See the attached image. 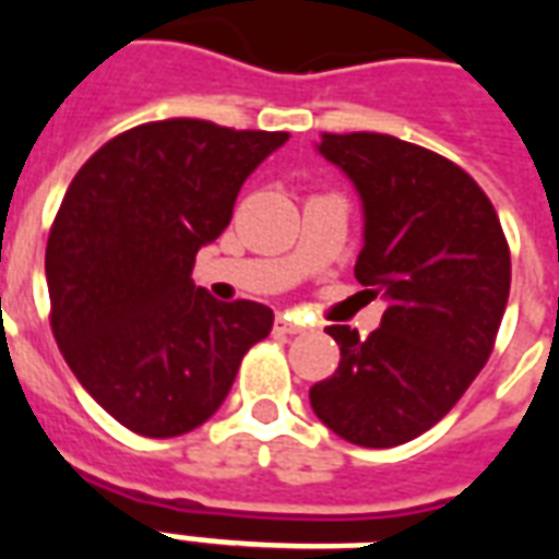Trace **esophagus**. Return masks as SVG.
I'll return each instance as SVG.
<instances>
[{"label": "esophagus", "mask_w": 559, "mask_h": 559, "mask_svg": "<svg viewBox=\"0 0 559 559\" xmlns=\"http://www.w3.org/2000/svg\"><path fill=\"white\" fill-rule=\"evenodd\" d=\"M275 329L278 332H284V335H299V332H305V323L299 320V317H290V314H281L278 320H275Z\"/></svg>", "instance_id": "1"}]
</instances>
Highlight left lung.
I'll list each match as a JSON object with an SVG mask.
<instances>
[{"label":"left lung","instance_id":"1","mask_svg":"<svg viewBox=\"0 0 559 559\" xmlns=\"http://www.w3.org/2000/svg\"><path fill=\"white\" fill-rule=\"evenodd\" d=\"M317 152L362 197L356 281L386 311L368 338L329 326L335 374L311 386L326 428L368 449L425 433L488 362L512 260L491 200L457 164L389 134H323Z\"/></svg>","mask_w":559,"mask_h":559}]
</instances>
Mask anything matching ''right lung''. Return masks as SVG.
<instances>
[{"label": "right lung", "instance_id": "1", "mask_svg": "<svg viewBox=\"0 0 559 559\" xmlns=\"http://www.w3.org/2000/svg\"><path fill=\"white\" fill-rule=\"evenodd\" d=\"M287 131L146 122L104 143L68 185L47 239L50 326L83 389L128 431L179 437L218 411L272 308L194 287L203 245Z\"/></svg>", "mask_w": 559, "mask_h": 559}]
</instances>
